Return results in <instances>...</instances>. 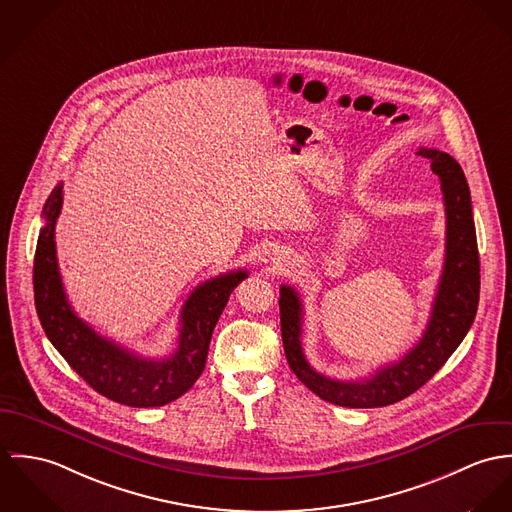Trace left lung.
Listing matches in <instances>:
<instances>
[{
	"instance_id": "8db88e82",
	"label": "left lung",
	"mask_w": 512,
	"mask_h": 512,
	"mask_svg": "<svg viewBox=\"0 0 512 512\" xmlns=\"http://www.w3.org/2000/svg\"><path fill=\"white\" fill-rule=\"evenodd\" d=\"M440 178L446 206V259L432 314L420 341L395 363L361 381H338L318 373L302 351V302L292 286H281L284 353L294 375L320 398L347 408L389 406L412 395L448 361L469 332L479 304V251L471 194L459 163L444 151L420 147Z\"/></svg>"
}]
</instances>
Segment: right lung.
<instances>
[{
	"instance_id": "1",
	"label": "right lung",
	"mask_w": 512,
	"mask_h": 512,
	"mask_svg": "<svg viewBox=\"0 0 512 512\" xmlns=\"http://www.w3.org/2000/svg\"><path fill=\"white\" fill-rule=\"evenodd\" d=\"M60 208L62 184L51 192L43 208L45 226L39 231L33 265L35 306L47 338L102 397L135 408L163 406L182 397L202 375L212 332L229 294L247 279V271H231L196 286L180 312L176 351L163 359L139 357L102 338L74 314L58 273L55 226Z\"/></svg>"
}]
</instances>
